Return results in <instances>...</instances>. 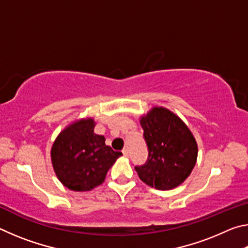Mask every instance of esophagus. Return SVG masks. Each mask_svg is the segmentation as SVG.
Masks as SVG:
<instances>
[{
	"label": "esophagus",
	"mask_w": 248,
	"mask_h": 248,
	"mask_svg": "<svg viewBox=\"0 0 248 248\" xmlns=\"http://www.w3.org/2000/svg\"><path fill=\"white\" fill-rule=\"evenodd\" d=\"M123 154L124 155V156H125V157H127V156H128V155H129V151H128V149H127V148H124V149L123 150Z\"/></svg>",
	"instance_id": "1"
}]
</instances>
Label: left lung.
<instances>
[{
  "instance_id": "obj_1",
  "label": "left lung",
  "mask_w": 248,
  "mask_h": 248,
  "mask_svg": "<svg viewBox=\"0 0 248 248\" xmlns=\"http://www.w3.org/2000/svg\"><path fill=\"white\" fill-rule=\"evenodd\" d=\"M149 148L144 165L136 166L144 184L158 190H170L183 184L194 170L198 156L194 134L187 124L164 107H153L140 118Z\"/></svg>"
}]
</instances>
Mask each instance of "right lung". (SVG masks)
<instances>
[{
  "mask_svg": "<svg viewBox=\"0 0 248 248\" xmlns=\"http://www.w3.org/2000/svg\"><path fill=\"white\" fill-rule=\"evenodd\" d=\"M93 118L70 124L54 140L51 162L58 179L73 191H90L104 183L107 171L121 152L105 144L104 136L94 132Z\"/></svg>",
  "mask_w": 248,
  "mask_h": 248,
  "instance_id": "obj_1",
  "label": "right lung"
}]
</instances>
